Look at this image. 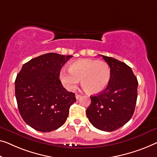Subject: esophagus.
I'll return each mask as SVG.
<instances>
[{
	"instance_id": "obj_1",
	"label": "esophagus",
	"mask_w": 157,
	"mask_h": 157,
	"mask_svg": "<svg viewBox=\"0 0 157 157\" xmlns=\"http://www.w3.org/2000/svg\"><path fill=\"white\" fill-rule=\"evenodd\" d=\"M80 97H81L80 94H75V97H76L77 99H78Z\"/></svg>"
}]
</instances>
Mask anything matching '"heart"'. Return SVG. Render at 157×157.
I'll return each mask as SVG.
<instances>
[{"label": "heart", "mask_w": 157, "mask_h": 157, "mask_svg": "<svg viewBox=\"0 0 157 157\" xmlns=\"http://www.w3.org/2000/svg\"><path fill=\"white\" fill-rule=\"evenodd\" d=\"M111 75V68L107 63L94 59H82L70 65L69 71L62 70L59 78L67 90H75L79 79H82V85L86 92L97 94L106 88Z\"/></svg>", "instance_id": "1"}]
</instances>
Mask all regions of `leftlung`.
<instances>
[{"label":"left lung","instance_id":"left-lung-1","mask_svg":"<svg viewBox=\"0 0 157 157\" xmlns=\"http://www.w3.org/2000/svg\"><path fill=\"white\" fill-rule=\"evenodd\" d=\"M101 56L111 68V79L104 92L90 97L86 116L96 128L111 132L132 118L137 102L138 82L125 63Z\"/></svg>","mask_w":157,"mask_h":157}]
</instances>
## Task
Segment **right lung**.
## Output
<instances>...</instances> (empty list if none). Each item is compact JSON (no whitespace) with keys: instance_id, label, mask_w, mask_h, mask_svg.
<instances>
[{"instance_id":"1","label":"right lung","mask_w":157,"mask_h":157,"mask_svg":"<svg viewBox=\"0 0 157 157\" xmlns=\"http://www.w3.org/2000/svg\"><path fill=\"white\" fill-rule=\"evenodd\" d=\"M72 58L55 53L36 57L23 65L15 79V97L21 116L34 130L48 132L65 123L76 101L59 79L60 69Z\"/></svg>"}]
</instances>
